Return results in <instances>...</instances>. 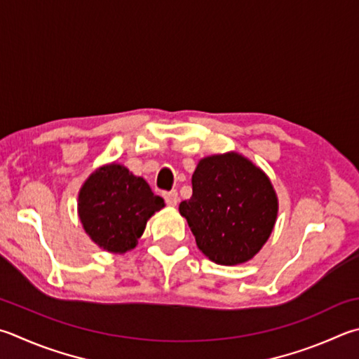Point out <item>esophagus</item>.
Segmentation results:
<instances>
[{
    "label": "esophagus",
    "instance_id": "1",
    "mask_svg": "<svg viewBox=\"0 0 359 359\" xmlns=\"http://www.w3.org/2000/svg\"><path fill=\"white\" fill-rule=\"evenodd\" d=\"M165 201L166 204L169 207H175L179 204V194L177 191H169V193H165Z\"/></svg>",
    "mask_w": 359,
    "mask_h": 359
}]
</instances>
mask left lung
<instances>
[{
	"instance_id": "8db88e82",
	"label": "left lung",
	"mask_w": 359,
	"mask_h": 359,
	"mask_svg": "<svg viewBox=\"0 0 359 359\" xmlns=\"http://www.w3.org/2000/svg\"><path fill=\"white\" fill-rule=\"evenodd\" d=\"M193 196L182 201L199 250L215 264L251 260L270 238L278 218V194L262 169L238 152L201 158L194 169Z\"/></svg>"
}]
</instances>
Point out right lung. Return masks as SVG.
Masks as SVG:
<instances>
[{
  "instance_id": "add662e5",
  "label": "right lung",
  "mask_w": 359,
  "mask_h": 359,
  "mask_svg": "<svg viewBox=\"0 0 359 359\" xmlns=\"http://www.w3.org/2000/svg\"><path fill=\"white\" fill-rule=\"evenodd\" d=\"M165 207L147 182L121 163H108L89 175L78 193L84 232L103 251L123 254L138 245L149 218Z\"/></svg>"
}]
</instances>
